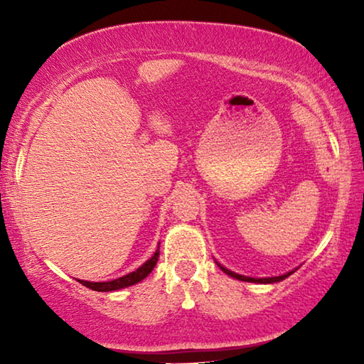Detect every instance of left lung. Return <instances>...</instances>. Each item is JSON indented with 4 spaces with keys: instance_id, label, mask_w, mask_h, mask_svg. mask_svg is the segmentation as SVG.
<instances>
[{
    "instance_id": "8db88e82",
    "label": "left lung",
    "mask_w": 364,
    "mask_h": 364,
    "mask_svg": "<svg viewBox=\"0 0 364 364\" xmlns=\"http://www.w3.org/2000/svg\"><path fill=\"white\" fill-rule=\"evenodd\" d=\"M217 265L220 267V270L222 272H225L228 277H232V278H237V280H240V282H250V283H277V282H282V280H285L287 277H290L293 272L295 270H291V272H288V273H285V275H280V277H267V278H253V277H245V275H238V273H235V272H232V270H228V268H225V267H222L220 263L217 262Z\"/></svg>"
}]
</instances>
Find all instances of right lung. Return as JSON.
<instances>
[{"label":"right lung","mask_w":364,"mask_h":364,"mask_svg":"<svg viewBox=\"0 0 364 364\" xmlns=\"http://www.w3.org/2000/svg\"><path fill=\"white\" fill-rule=\"evenodd\" d=\"M157 260H159V247L157 250L154 252V255L149 258V260L144 263L137 268L136 272H131L127 273V275H124L121 278H116V280H111V282H86V280H79V283L84 287L91 288L94 291H116V290H121V288H127L131 285H136V283L142 282L144 278H146L149 273L154 270V267L157 265Z\"/></svg>","instance_id":"obj_1"}]
</instances>
